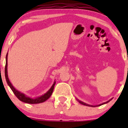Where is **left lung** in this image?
Returning <instances> with one entry per match:
<instances>
[{
    "mask_svg": "<svg viewBox=\"0 0 128 128\" xmlns=\"http://www.w3.org/2000/svg\"><path fill=\"white\" fill-rule=\"evenodd\" d=\"M77 100H78V102L80 103V104H84V105H86V106H92V107H95V106H101V105H102V104H107V103H108L110 101V100H112V98L111 99V100H110L109 101H108V102H104V104H99V105H96V106H93V105H90V104H86V103H84V102H81V101H80V100H78V99H77Z\"/></svg>",
    "mask_w": 128,
    "mask_h": 128,
    "instance_id": "obj_1",
    "label": "left lung"
}]
</instances>
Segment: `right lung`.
<instances>
[{
  "instance_id": "add662e5",
  "label": "right lung",
  "mask_w": 128,
  "mask_h": 128,
  "mask_svg": "<svg viewBox=\"0 0 128 128\" xmlns=\"http://www.w3.org/2000/svg\"><path fill=\"white\" fill-rule=\"evenodd\" d=\"M7 56H8V53L6 55V67H5V76H6V79L7 81V84L8 85L9 87H10V88L12 89V92H14V94H15V96L20 100V101L26 103V104H40V103H42L44 102H45L46 100H47L51 96V95H52V92H53L55 84L56 82H54L53 85L52 86V87H51V88L44 95H41V96H39V97H37L36 98H32L28 97V96H26L24 94L18 91L17 90H16L14 87V86L12 85L11 82H10L8 77V74H7Z\"/></svg>"
}]
</instances>
